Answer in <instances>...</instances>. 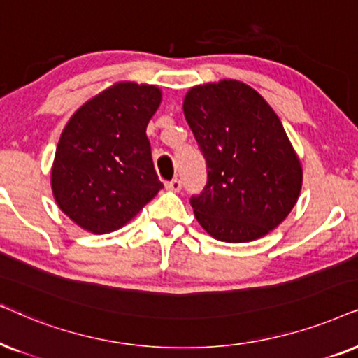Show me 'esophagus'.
I'll list each match as a JSON object with an SVG mask.
<instances>
[{
    "label": "esophagus",
    "instance_id": "1",
    "mask_svg": "<svg viewBox=\"0 0 358 358\" xmlns=\"http://www.w3.org/2000/svg\"><path fill=\"white\" fill-rule=\"evenodd\" d=\"M165 187H166V189H170V192H180V189H182V182H180L178 178H175V180H171V182L166 183Z\"/></svg>",
    "mask_w": 358,
    "mask_h": 358
}]
</instances>
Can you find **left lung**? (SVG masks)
Returning a JSON list of instances; mask_svg holds the SVG:
<instances>
[{
    "mask_svg": "<svg viewBox=\"0 0 358 358\" xmlns=\"http://www.w3.org/2000/svg\"><path fill=\"white\" fill-rule=\"evenodd\" d=\"M183 113L206 159L194 216L214 239L241 244L268 234L298 201L303 169L270 104L237 80L193 87Z\"/></svg>",
    "mask_w": 358,
    "mask_h": 358,
    "instance_id": "left-lung-1",
    "label": "left lung"
}]
</instances>
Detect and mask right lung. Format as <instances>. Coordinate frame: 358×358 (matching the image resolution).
<instances>
[{"instance_id": "obj_1", "label": "right lung", "mask_w": 358, "mask_h": 358, "mask_svg": "<svg viewBox=\"0 0 358 358\" xmlns=\"http://www.w3.org/2000/svg\"><path fill=\"white\" fill-rule=\"evenodd\" d=\"M160 101L154 85L121 82L66 122L52 165V192L62 211L85 231H116L164 188L145 134Z\"/></svg>"}]
</instances>
